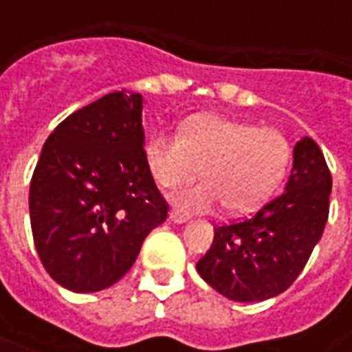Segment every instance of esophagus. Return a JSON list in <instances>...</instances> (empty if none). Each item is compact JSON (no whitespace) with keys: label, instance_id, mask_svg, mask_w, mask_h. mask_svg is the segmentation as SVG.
Here are the masks:
<instances>
[{"label":"esophagus","instance_id":"1","mask_svg":"<svg viewBox=\"0 0 352 352\" xmlns=\"http://www.w3.org/2000/svg\"><path fill=\"white\" fill-rule=\"evenodd\" d=\"M169 221L175 222V224H183V222L188 221V214L179 213V211H175V209H173V211L169 213Z\"/></svg>","mask_w":352,"mask_h":352}]
</instances>
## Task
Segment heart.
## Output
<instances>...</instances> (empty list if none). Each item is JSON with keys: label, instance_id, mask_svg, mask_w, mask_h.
I'll return each mask as SVG.
<instances>
[{"label": "heart", "instance_id": "1", "mask_svg": "<svg viewBox=\"0 0 352 352\" xmlns=\"http://www.w3.org/2000/svg\"><path fill=\"white\" fill-rule=\"evenodd\" d=\"M148 171L162 186L190 181L171 194L183 211H211L219 204L232 214L256 211L279 188L290 164V145L280 131L222 115H196L181 135L154 131L145 143Z\"/></svg>", "mask_w": 352, "mask_h": 352}]
</instances>
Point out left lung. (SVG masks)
<instances>
[{"label": "left lung", "mask_w": 352, "mask_h": 352, "mask_svg": "<svg viewBox=\"0 0 352 352\" xmlns=\"http://www.w3.org/2000/svg\"><path fill=\"white\" fill-rule=\"evenodd\" d=\"M332 175L311 138L294 146L285 192L241 222L214 228L196 270L234 302H264L285 292L307 264L328 221Z\"/></svg>", "instance_id": "left-lung-1"}]
</instances>
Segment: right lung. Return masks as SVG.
<instances>
[{"instance_id": "obj_1", "label": "right lung", "mask_w": 352, "mask_h": 352, "mask_svg": "<svg viewBox=\"0 0 352 352\" xmlns=\"http://www.w3.org/2000/svg\"><path fill=\"white\" fill-rule=\"evenodd\" d=\"M166 219L168 204L145 162L141 94H107L45 141L30 184V221L58 285L72 292L115 285Z\"/></svg>"}]
</instances>
